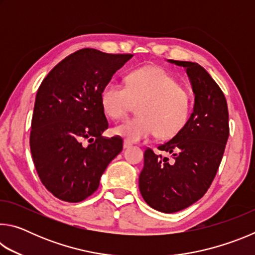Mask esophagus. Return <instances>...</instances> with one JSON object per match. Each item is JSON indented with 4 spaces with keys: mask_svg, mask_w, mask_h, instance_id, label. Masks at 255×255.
<instances>
[{
    "mask_svg": "<svg viewBox=\"0 0 255 255\" xmlns=\"http://www.w3.org/2000/svg\"><path fill=\"white\" fill-rule=\"evenodd\" d=\"M131 143L130 141H128V140H125L124 141V148H129V147H131Z\"/></svg>",
    "mask_w": 255,
    "mask_h": 255,
    "instance_id": "esophagus-1",
    "label": "esophagus"
}]
</instances>
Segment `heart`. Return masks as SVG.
Wrapping results in <instances>:
<instances>
[{
    "instance_id": "b5f03b06",
    "label": "heart",
    "mask_w": 255,
    "mask_h": 255,
    "mask_svg": "<svg viewBox=\"0 0 255 255\" xmlns=\"http://www.w3.org/2000/svg\"><path fill=\"white\" fill-rule=\"evenodd\" d=\"M137 102L138 116L114 128L117 135L131 141L155 132L159 137L173 136L187 123L192 97L187 88L158 66L137 68L127 75L125 85L109 81L101 91L103 110L114 119L126 117L132 103Z\"/></svg>"
}]
</instances>
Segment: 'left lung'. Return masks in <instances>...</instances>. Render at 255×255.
I'll return each mask as SVG.
<instances>
[{"label": "left lung", "mask_w": 255, "mask_h": 255, "mask_svg": "<svg viewBox=\"0 0 255 255\" xmlns=\"http://www.w3.org/2000/svg\"><path fill=\"white\" fill-rule=\"evenodd\" d=\"M183 66L195 93V108L173 138L154 153L146 148L139 190L146 204L162 213H176L205 195L217 173L230 136L225 96L197 63L170 59Z\"/></svg>", "instance_id": "1"}]
</instances>
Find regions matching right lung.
Here are the masks:
<instances>
[{
  "label": "right lung",
  "instance_id": "obj_1",
  "mask_svg": "<svg viewBox=\"0 0 255 255\" xmlns=\"http://www.w3.org/2000/svg\"><path fill=\"white\" fill-rule=\"evenodd\" d=\"M131 54L93 48L59 62L38 89L30 150L41 183L58 199L80 202L97 191L107 166L123 150V138L103 137L108 120L101 91Z\"/></svg>",
  "mask_w": 255,
  "mask_h": 255
}]
</instances>
